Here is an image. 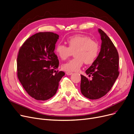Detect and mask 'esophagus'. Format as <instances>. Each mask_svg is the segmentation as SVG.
<instances>
[{
  "label": "esophagus",
  "instance_id": "1",
  "mask_svg": "<svg viewBox=\"0 0 134 134\" xmlns=\"http://www.w3.org/2000/svg\"><path fill=\"white\" fill-rule=\"evenodd\" d=\"M66 75H72V72H66Z\"/></svg>",
  "mask_w": 134,
  "mask_h": 134
}]
</instances>
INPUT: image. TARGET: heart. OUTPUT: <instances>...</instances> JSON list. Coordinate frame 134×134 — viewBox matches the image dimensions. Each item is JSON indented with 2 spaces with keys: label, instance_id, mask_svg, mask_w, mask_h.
<instances>
[{
  "label": "heart",
  "instance_id": "obj_1",
  "mask_svg": "<svg viewBox=\"0 0 134 134\" xmlns=\"http://www.w3.org/2000/svg\"><path fill=\"white\" fill-rule=\"evenodd\" d=\"M68 47L58 43L55 48L57 55L62 60H65L74 52L75 57L62 64L63 70L67 72L77 71L85 63H93L96 61L100 47L99 44L88 36L77 35L68 37L67 40Z\"/></svg>",
  "mask_w": 134,
  "mask_h": 134
}]
</instances>
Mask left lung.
I'll return each instance as SVG.
<instances>
[{
	"label": "left lung",
	"mask_w": 134,
	"mask_h": 134,
	"mask_svg": "<svg viewBox=\"0 0 134 134\" xmlns=\"http://www.w3.org/2000/svg\"><path fill=\"white\" fill-rule=\"evenodd\" d=\"M100 51L92 65L86 71L91 80L81 76V91L85 97L98 99L109 91L119 75V54L111 40L100 29Z\"/></svg>",
	"instance_id": "obj_1"
}]
</instances>
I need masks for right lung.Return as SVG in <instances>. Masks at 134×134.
Wrapping results in <instances>:
<instances>
[{"label":"right lung","mask_w":134,"mask_h":134,"mask_svg":"<svg viewBox=\"0 0 134 134\" xmlns=\"http://www.w3.org/2000/svg\"><path fill=\"white\" fill-rule=\"evenodd\" d=\"M59 35L51 32L35 34L25 41L17 58L18 77L33 98L46 100L55 95L59 82L65 73L54 52Z\"/></svg>","instance_id":"obj_1"}]
</instances>
